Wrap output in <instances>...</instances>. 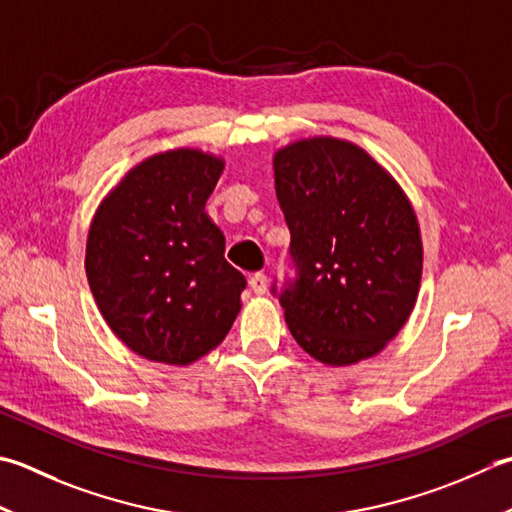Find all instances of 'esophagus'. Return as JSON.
<instances>
[{
  "label": "esophagus",
  "mask_w": 512,
  "mask_h": 512,
  "mask_svg": "<svg viewBox=\"0 0 512 512\" xmlns=\"http://www.w3.org/2000/svg\"><path fill=\"white\" fill-rule=\"evenodd\" d=\"M250 288H253L255 295H264L268 290V279L264 273H255L253 277H250Z\"/></svg>",
  "instance_id": "1"
}]
</instances>
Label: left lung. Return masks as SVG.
<instances>
[{"mask_svg":"<svg viewBox=\"0 0 512 512\" xmlns=\"http://www.w3.org/2000/svg\"><path fill=\"white\" fill-rule=\"evenodd\" d=\"M273 168L297 268L279 295L290 335L328 366L377 355L408 322L422 284L413 204L346 139H297L277 150Z\"/></svg>","mask_w":512,"mask_h":512,"instance_id":"1","label":"left lung"}]
</instances>
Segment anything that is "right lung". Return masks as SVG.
<instances>
[{
    "instance_id": "1",
    "label": "right lung",
    "mask_w": 512,
    "mask_h": 512,
    "mask_svg": "<svg viewBox=\"0 0 512 512\" xmlns=\"http://www.w3.org/2000/svg\"><path fill=\"white\" fill-rule=\"evenodd\" d=\"M224 159L175 148L133 166L95 210L86 277L99 313L150 362L188 366L224 342L246 277L206 213Z\"/></svg>"
}]
</instances>
